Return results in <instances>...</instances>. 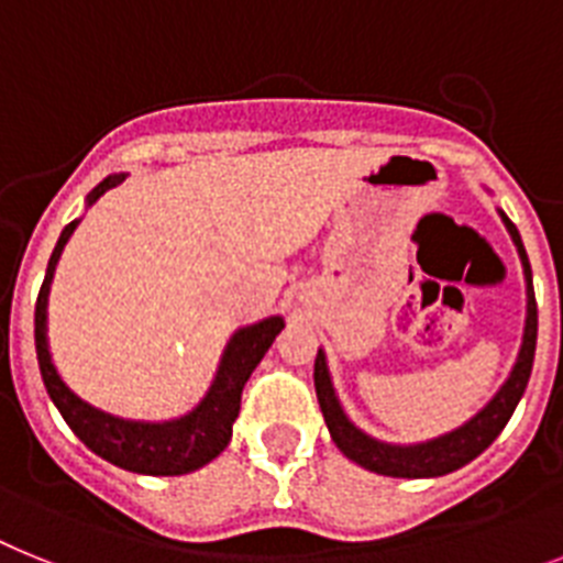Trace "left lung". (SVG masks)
I'll list each match as a JSON object with an SVG mask.
<instances>
[{"label": "left lung", "mask_w": 563, "mask_h": 563, "mask_svg": "<svg viewBox=\"0 0 563 563\" xmlns=\"http://www.w3.org/2000/svg\"><path fill=\"white\" fill-rule=\"evenodd\" d=\"M500 220L507 225L509 238H512L518 257L523 266V280H527V323H523V340L521 352L515 357V366L509 377L504 380L495 398L481 409L472 420H466L464 427L452 429V432L432 438L423 443H386L377 441L372 434L363 432L361 427H354L349 415L343 412V406L338 400V391L332 386V375L325 366L323 349H318L314 357V389H318V404L320 412L325 418V427L332 441L338 443V450L361 464L363 470L377 472V475H389V478H438V475H450V472L461 470L470 461L481 455L500 434V429L507 427V420L512 418L515 406L521 400L523 389L530 384L532 375V361H536V338H538V306H536V291H532V268L527 252H523L521 234L512 225L504 211L498 209Z\"/></svg>", "instance_id": "left-lung-1"}]
</instances>
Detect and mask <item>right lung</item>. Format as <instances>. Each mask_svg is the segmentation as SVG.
Here are the masks:
<instances>
[{"label": "right lung", "mask_w": 563, "mask_h": 563, "mask_svg": "<svg viewBox=\"0 0 563 563\" xmlns=\"http://www.w3.org/2000/svg\"><path fill=\"white\" fill-rule=\"evenodd\" d=\"M122 179H125V174H111V177L102 179L88 194V206H93L108 188H113ZM77 225L79 220L65 225L59 240H56V249L48 260V272L42 280L40 297H36V314H33L36 361H40L42 380H45L51 400L79 441L91 452H97L99 457H106L108 464L136 472V475H186V472L200 470L229 446L231 427L240 415V395H243L245 380L252 377L254 366L263 361V354L268 352V346L286 323H283L280 314H274V318L243 325L231 334L206 398L183 418L148 423V420H125L102 412L65 386L54 361H51L48 349L51 280H54L59 254H63L65 243Z\"/></svg>", "instance_id": "obj_1"}]
</instances>
